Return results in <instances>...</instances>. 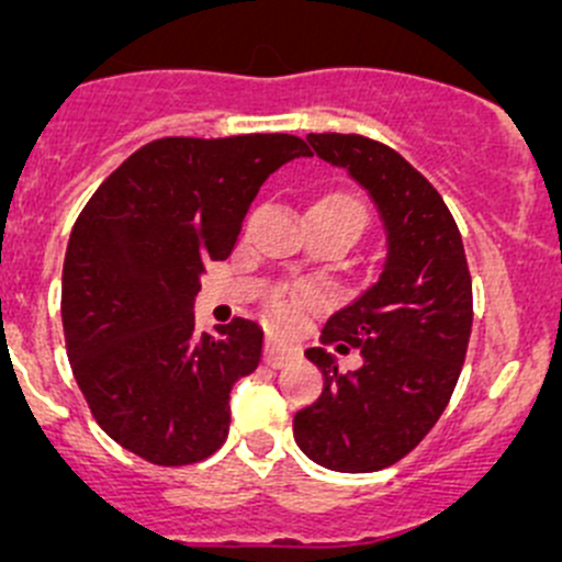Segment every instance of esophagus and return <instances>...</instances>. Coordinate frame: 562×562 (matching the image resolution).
I'll return each instance as SVG.
<instances>
[{"label":"esophagus","mask_w":562,"mask_h":562,"mask_svg":"<svg viewBox=\"0 0 562 562\" xmlns=\"http://www.w3.org/2000/svg\"><path fill=\"white\" fill-rule=\"evenodd\" d=\"M263 359H266V364H269V367H285L288 361L299 359V348H293V345H288L285 339L269 337V339H266Z\"/></svg>","instance_id":"esophagus-1"}]
</instances>
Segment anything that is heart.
<instances>
[{
	"mask_svg": "<svg viewBox=\"0 0 562 562\" xmlns=\"http://www.w3.org/2000/svg\"><path fill=\"white\" fill-rule=\"evenodd\" d=\"M315 206H323V209H328V212H334V214H339V217H345V220H348V223H353L356 228H359V234H361V228H364V223H367L364 203H361L356 195H350V192H334V195L321 198V201H317ZM313 299H315L313 288H307V285L288 288L285 293H280V299H277V304H274L277 315H280L282 321H291L293 310L302 307V304H310V302H313Z\"/></svg>",
	"mask_w": 562,
	"mask_h": 562,
	"instance_id": "obj_1",
	"label": "heart"
}]
</instances>
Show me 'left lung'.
<instances>
[{
    "instance_id": "left-lung-1",
    "label": "left lung",
    "mask_w": 562,
    "mask_h": 562,
    "mask_svg": "<svg viewBox=\"0 0 562 562\" xmlns=\"http://www.w3.org/2000/svg\"><path fill=\"white\" fill-rule=\"evenodd\" d=\"M307 140L370 192L386 260L321 334L334 352L359 349L360 370L342 373L326 348L304 350L323 372V391L293 416V438L323 468L372 473L416 449L449 405L468 353L473 285L449 206L405 157L364 135Z\"/></svg>"
}]
</instances>
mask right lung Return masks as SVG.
<instances>
[{
    "label": "right lung",
    "mask_w": 562,
    "mask_h": 562,
    "mask_svg": "<svg viewBox=\"0 0 562 562\" xmlns=\"http://www.w3.org/2000/svg\"><path fill=\"white\" fill-rule=\"evenodd\" d=\"M310 157L285 133L160 138L130 155L72 225L61 326L78 389L108 438L151 464L201 462L228 438L231 389L255 372L263 328L195 334L209 260H225L260 184Z\"/></svg>",
    "instance_id": "obj_1"
}]
</instances>
